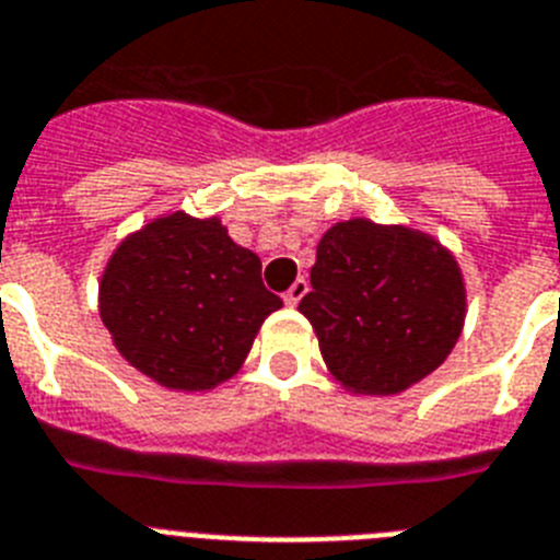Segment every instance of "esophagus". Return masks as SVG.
<instances>
[{
	"mask_svg": "<svg viewBox=\"0 0 560 560\" xmlns=\"http://www.w3.org/2000/svg\"><path fill=\"white\" fill-rule=\"evenodd\" d=\"M305 294H308V280H305V277H298V280L291 283V289L283 294V300L285 305H298Z\"/></svg>",
	"mask_w": 560,
	"mask_h": 560,
	"instance_id": "34e87169",
	"label": "esophagus"
}]
</instances>
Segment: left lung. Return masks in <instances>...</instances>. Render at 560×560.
<instances>
[{
    "label": "left lung",
    "instance_id": "left-lung-1",
    "mask_svg": "<svg viewBox=\"0 0 560 560\" xmlns=\"http://www.w3.org/2000/svg\"><path fill=\"white\" fill-rule=\"evenodd\" d=\"M300 314L334 382L357 396H394L451 357L465 328V275L433 234L351 218L319 237Z\"/></svg>",
    "mask_w": 560,
    "mask_h": 560
}]
</instances>
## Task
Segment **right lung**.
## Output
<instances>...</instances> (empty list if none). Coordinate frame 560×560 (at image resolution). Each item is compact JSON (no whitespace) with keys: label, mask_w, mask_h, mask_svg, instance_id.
I'll list each match as a JSON object with an SVG mask.
<instances>
[{"label":"right lung","mask_w":560,"mask_h":560,"mask_svg":"<svg viewBox=\"0 0 560 560\" xmlns=\"http://www.w3.org/2000/svg\"><path fill=\"white\" fill-rule=\"evenodd\" d=\"M280 305L262 285L260 257L237 246L218 214L180 209L127 234L98 280V314L116 351L178 394L232 380Z\"/></svg>","instance_id":"obj_1"}]
</instances>
